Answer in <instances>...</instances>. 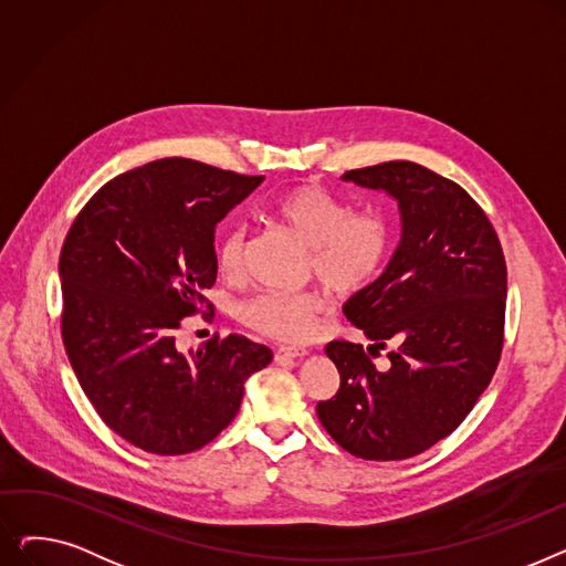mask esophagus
<instances>
[{
    "label": "esophagus",
    "instance_id": "obj_1",
    "mask_svg": "<svg viewBox=\"0 0 566 566\" xmlns=\"http://www.w3.org/2000/svg\"><path fill=\"white\" fill-rule=\"evenodd\" d=\"M307 355V348L303 346H280L275 350V360H303Z\"/></svg>",
    "mask_w": 566,
    "mask_h": 566
}]
</instances>
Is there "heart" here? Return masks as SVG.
<instances>
[{"label": "heart", "mask_w": 566, "mask_h": 566, "mask_svg": "<svg viewBox=\"0 0 566 566\" xmlns=\"http://www.w3.org/2000/svg\"><path fill=\"white\" fill-rule=\"evenodd\" d=\"M271 216L312 245L314 275L337 293L369 286L388 263L392 229L376 211L353 213L348 201L316 184H301L271 201ZM245 229H229L218 243V268L229 280L243 273ZM323 303L316 293L263 291L235 310L238 321L277 342H305L314 335Z\"/></svg>", "instance_id": "1"}]
</instances>
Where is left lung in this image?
Listing matches in <instances>:
<instances>
[{
  "mask_svg": "<svg viewBox=\"0 0 566 566\" xmlns=\"http://www.w3.org/2000/svg\"><path fill=\"white\" fill-rule=\"evenodd\" d=\"M344 181L399 203L392 261L344 305L374 342L369 352L390 340L398 348L378 373L363 344L325 346L342 380L316 415L353 457L401 461L448 438L489 388L504 344L507 263L482 206L450 178L390 160L350 169Z\"/></svg>",
  "mask_w": 566,
  "mask_h": 566,
  "instance_id": "8db88e82",
  "label": "left lung"
}]
</instances>
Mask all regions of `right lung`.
<instances>
[{
    "instance_id": "add662e5",
    "label": "right lung",
    "mask_w": 566,
    "mask_h": 566,
    "mask_svg": "<svg viewBox=\"0 0 566 566\" xmlns=\"http://www.w3.org/2000/svg\"><path fill=\"white\" fill-rule=\"evenodd\" d=\"M263 176L188 158L118 174L84 203L59 254L62 339L101 420L135 448L178 457L235 418L245 380L273 360L263 344L218 335L176 348L184 318L213 312L216 224Z\"/></svg>"
}]
</instances>
